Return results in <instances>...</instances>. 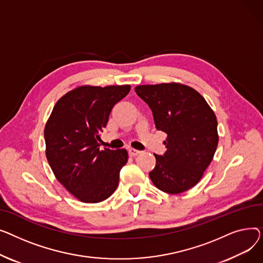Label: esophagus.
<instances>
[{
  "mask_svg": "<svg viewBox=\"0 0 263 263\" xmlns=\"http://www.w3.org/2000/svg\"><path fill=\"white\" fill-rule=\"evenodd\" d=\"M128 153H129V155L130 156H133V157H135V156H137V155H139V154L141 153V151H138V149H135V148H129L128 149Z\"/></svg>",
  "mask_w": 263,
  "mask_h": 263,
  "instance_id": "obj_1",
  "label": "esophagus"
}]
</instances>
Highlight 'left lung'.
<instances>
[{
  "instance_id": "8db88e82",
  "label": "left lung",
  "mask_w": 263,
  "mask_h": 263,
  "mask_svg": "<svg viewBox=\"0 0 263 263\" xmlns=\"http://www.w3.org/2000/svg\"><path fill=\"white\" fill-rule=\"evenodd\" d=\"M135 91L152 109L156 128L167 135L164 155L154 154L156 166L148 174L151 180L168 194L191 189L217 149V117L206 100L187 85H141Z\"/></svg>"
}]
</instances>
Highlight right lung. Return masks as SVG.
I'll return each mask as SVG.
<instances>
[{
  "label": "right lung",
  "instance_id": "1",
  "mask_svg": "<svg viewBox=\"0 0 263 263\" xmlns=\"http://www.w3.org/2000/svg\"><path fill=\"white\" fill-rule=\"evenodd\" d=\"M129 85L81 86L55 104L44 127L45 155L57 180L84 203H100L119 184L125 148L100 149V133Z\"/></svg>",
  "mask_w": 263,
  "mask_h": 263
}]
</instances>
